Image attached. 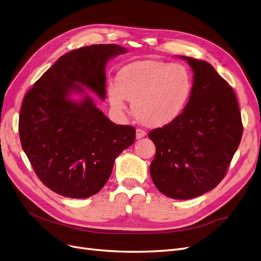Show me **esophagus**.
I'll list each match as a JSON object with an SVG mask.
<instances>
[{"instance_id":"esophagus-1","label":"esophagus","mask_w":261,"mask_h":261,"mask_svg":"<svg viewBox=\"0 0 261 261\" xmlns=\"http://www.w3.org/2000/svg\"><path fill=\"white\" fill-rule=\"evenodd\" d=\"M136 134H137V139L139 140V139H142L146 136V131H144L142 129H137Z\"/></svg>"}]
</instances>
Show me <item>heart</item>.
I'll use <instances>...</instances> for the list:
<instances>
[{
    "mask_svg": "<svg viewBox=\"0 0 261 261\" xmlns=\"http://www.w3.org/2000/svg\"><path fill=\"white\" fill-rule=\"evenodd\" d=\"M116 81L108 87L112 108L122 112L125 100H129L134 116L149 127H161L177 118L188 102L192 86L186 66L159 60L127 64Z\"/></svg>",
    "mask_w": 261,
    "mask_h": 261,
    "instance_id": "obj_1",
    "label": "heart"
}]
</instances>
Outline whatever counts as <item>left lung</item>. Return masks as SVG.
Returning a JSON list of instances; mask_svg holds the SVG:
<instances>
[{"instance_id": "obj_1", "label": "left lung", "mask_w": 261, "mask_h": 261, "mask_svg": "<svg viewBox=\"0 0 261 261\" xmlns=\"http://www.w3.org/2000/svg\"><path fill=\"white\" fill-rule=\"evenodd\" d=\"M180 58L194 71V85L177 118L148 133L156 146L149 172L163 195L186 200L205 194L225 177L243 124L233 89L214 67Z\"/></svg>"}]
</instances>
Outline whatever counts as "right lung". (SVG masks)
Listing matches in <instances>:
<instances>
[{"instance_id": "obj_1", "label": "right lung", "mask_w": 261, "mask_h": 261, "mask_svg": "<svg viewBox=\"0 0 261 261\" xmlns=\"http://www.w3.org/2000/svg\"><path fill=\"white\" fill-rule=\"evenodd\" d=\"M127 49L116 44L79 48L60 57L22 101L19 137L37 177L67 198L99 192L115 159L136 141V128L115 124L83 88L105 99V65ZM74 93L83 100L73 101Z\"/></svg>"}]
</instances>
